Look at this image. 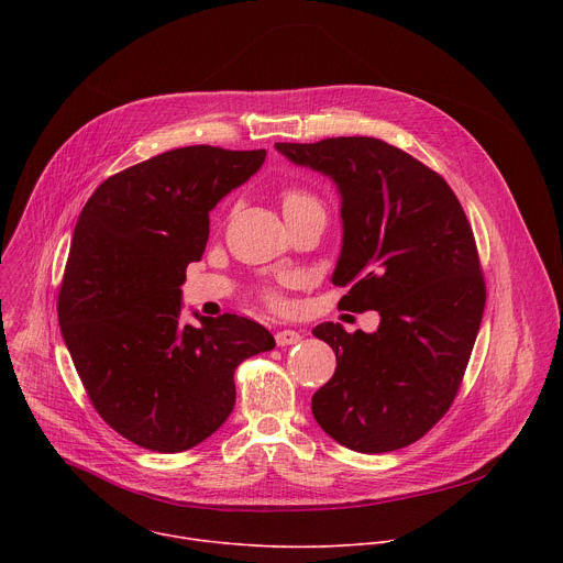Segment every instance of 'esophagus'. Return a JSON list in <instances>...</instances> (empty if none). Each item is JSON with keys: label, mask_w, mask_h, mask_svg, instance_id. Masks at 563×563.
<instances>
[{"label": "esophagus", "mask_w": 563, "mask_h": 563, "mask_svg": "<svg viewBox=\"0 0 563 563\" xmlns=\"http://www.w3.org/2000/svg\"><path fill=\"white\" fill-rule=\"evenodd\" d=\"M274 339H276L278 347H287V345H296L300 341V334L296 330H280V332H276Z\"/></svg>", "instance_id": "34e87169"}]
</instances>
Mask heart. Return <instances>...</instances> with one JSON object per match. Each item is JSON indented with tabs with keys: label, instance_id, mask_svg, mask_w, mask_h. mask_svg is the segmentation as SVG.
<instances>
[{
	"label": "heart",
	"instance_id": "1",
	"mask_svg": "<svg viewBox=\"0 0 563 563\" xmlns=\"http://www.w3.org/2000/svg\"><path fill=\"white\" fill-rule=\"evenodd\" d=\"M280 202H283L285 218H291V216L302 213V211H323V202H320V198L313 191H309L307 187H300V185L285 187L283 194H280ZM258 298H261V302H265L269 307H280V296L272 287L258 289Z\"/></svg>",
	"mask_w": 563,
	"mask_h": 563
}]
</instances>
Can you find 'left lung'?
<instances>
[{
	"label": "left lung",
	"instance_id": "1",
	"mask_svg": "<svg viewBox=\"0 0 563 563\" xmlns=\"http://www.w3.org/2000/svg\"><path fill=\"white\" fill-rule=\"evenodd\" d=\"M291 163L330 176L343 198L341 302L376 309L374 334L320 323L336 354L311 412L341 445L376 454L428 434L461 387L486 307V280L465 211L421 159L378 137L276 142Z\"/></svg>",
	"mask_w": 563,
	"mask_h": 563
}]
</instances>
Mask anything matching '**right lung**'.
<instances>
[{
    "instance_id": "1",
    "label": "right lung",
    "mask_w": 563,
    "mask_h": 563,
    "mask_svg": "<svg viewBox=\"0 0 563 563\" xmlns=\"http://www.w3.org/2000/svg\"><path fill=\"white\" fill-rule=\"evenodd\" d=\"M265 155L209 144L159 153L107 178L77 218L59 330L96 412L140 448L202 443L233 410L235 367L276 345L245 316L180 323V285L205 254L209 211Z\"/></svg>"
}]
</instances>
